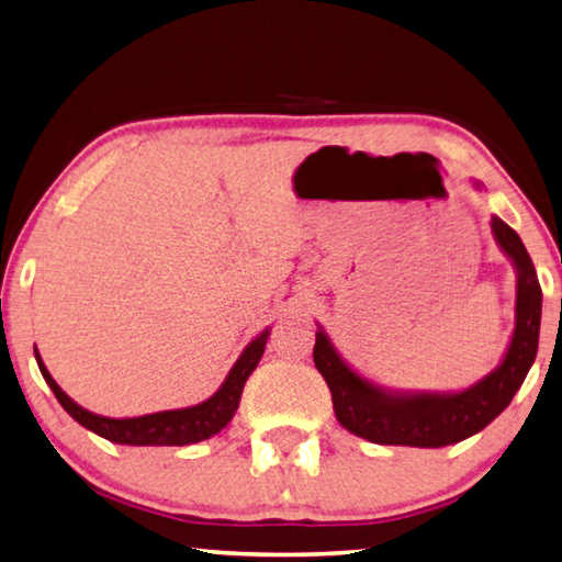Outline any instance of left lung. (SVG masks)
Masks as SVG:
<instances>
[{"label": "left lung", "instance_id": "obj_1", "mask_svg": "<svg viewBox=\"0 0 562 562\" xmlns=\"http://www.w3.org/2000/svg\"><path fill=\"white\" fill-rule=\"evenodd\" d=\"M491 232L518 276L516 328L504 360L476 385L461 392H400L375 385L338 356L318 326L313 362L328 382L338 422L352 435L372 445L439 449L476 435L510 405L536 360L543 291L520 236L498 216H491Z\"/></svg>", "mask_w": 562, "mask_h": 562}]
</instances>
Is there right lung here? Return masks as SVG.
<instances>
[{
  "label": "right lung",
  "instance_id": "obj_1",
  "mask_svg": "<svg viewBox=\"0 0 562 562\" xmlns=\"http://www.w3.org/2000/svg\"><path fill=\"white\" fill-rule=\"evenodd\" d=\"M269 333H271L269 328L261 330L259 336L244 348L239 360H236L234 368L229 370V375H226V380L222 382V387L216 390L210 400H204L194 407L165 409V412H155V415L125 417V419L93 415V412L76 405V402L56 385V380L52 378V372L46 370L36 348H34V356L38 362V370H42V375L46 380V385L54 390V395L58 402H61V407L78 422V425L91 429L93 435L103 437L108 441H115V445H127V447H182V445H194V441L210 439L216 435V431H222L226 425H229L236 407H239L246 380H249V375L256 370V366H259V360L263 356Z\"/></svg>",
  "mask_w": 562,
  "mask_h": 562
}]
</instances>
